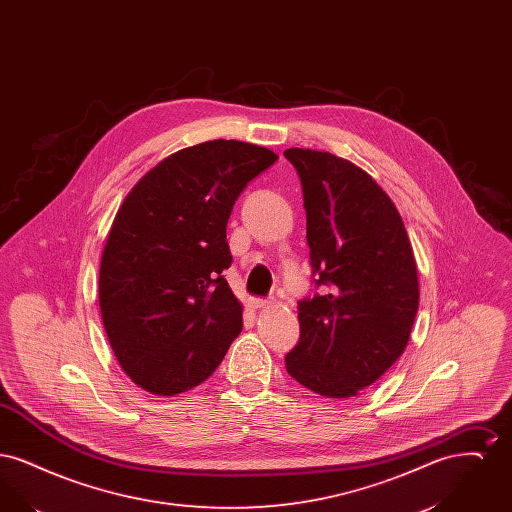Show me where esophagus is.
<instances>
[{
  "mask_svg": "<svg viewBox=\"0 0 512 512\" xmlns=\"http://www.w3.org/2000/svg\"><path fill=\"white\" fill-rule=\"evenodd\" d=\"M249 305H251L253 309H265V307L270 305V301L263 299V297H253V299H249Z\"/></svg>",
  "mask_w": 512,
  "mask_h": 512,
  "instance_id": "1",
  "label": "esophagus"
}]
</instances>
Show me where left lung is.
Listing matches in <instances>:
<instances>
[{"label": "left lung", "mask_w": 512, "mask_h": 512, "mask_svg": "<svg viewBox=\"0 0 512 512\" xmlns=\"http://www.w3.org/2000/svg\"><path fill=\"white\" fill-rule=\"evenodd\" d=\"M307 211L315 286L299 301V341L286 370L332 399L359 395L405 351L418 276L405 224L376 180L328 151L292 147Z\"/></svg>", "instance_id": "obj_1"}]
</instances>
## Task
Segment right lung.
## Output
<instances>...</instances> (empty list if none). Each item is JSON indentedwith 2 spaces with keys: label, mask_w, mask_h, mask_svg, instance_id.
<instances>
[{
  "label": "right lung",
  "mask_w": 512,
  "mask_h": 512,
  "mask_svg": "<svg viewBox=\"0 0 512 512\" xmlns=\"http://www.w3.org/2000/svg\"><path fill=\"white\" fill-rule=\"evenodd\" d=\"M276 159L267 147L211 140L172 153L124 197L101 255L99 309L140 388L192 390L242 332V303L222 276L232 263L226 222Z\"/></svg>",
  "instance_id": "1"
}]
</instances>
